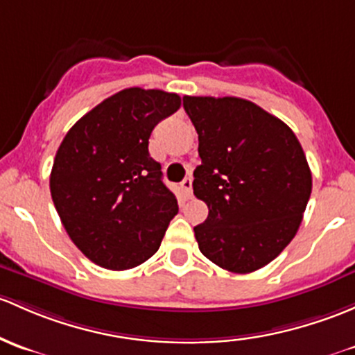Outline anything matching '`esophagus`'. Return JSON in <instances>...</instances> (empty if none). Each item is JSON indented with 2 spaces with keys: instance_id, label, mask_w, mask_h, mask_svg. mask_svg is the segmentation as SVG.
I'll return each instance as SVG.
<instances>
[{
  "instance_id": "esophagus-1",
  "label": "esophagus",
  "mask_w": 355,
  "mask_h": 355,
  "mask_svg": "<svg viewBox=\"0 0 355 355\" xmlns=\"http://www.w3.org/2000/svg\"><path fill=\"white\" fill-rule=\"evenodd\" d=\"M182 190H184V193L187 199L192 197V178H185V180L182 182Z\"/></svg>"
}]
</instances>
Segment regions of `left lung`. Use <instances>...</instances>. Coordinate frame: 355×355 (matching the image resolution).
<instances>
[{"mask_svg":"<svg viewBox=\"0 0 355 355\" xmlns=\"http://www.w3.org/2000/svg\"><path fill=\"white\" fill-rule=\"evenodd\" d=\"M199 134L193 193L209 207L199 250L234 274L270 263L291 243L311 196V171L281 119L236 96H184Z\"/></svg>","mask_w":355,"mask_h":355,"instance_id":"obj_1","label":"left lung"}]
</instances>
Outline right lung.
<instances>
[{
  "instance_id": "add662e5",
  "label": "right lung",
  "mask_w": 355,
  "mask_h": 355,
  "mask_svg": "<svg viewBox=\"0 0 355 355\" xmlns=\"http://www.w3.org/2000/svg\"><path fill=\"white\" fill-rule=\"evenodd\" d=\"M180 105L177 93L125 88L83 115L55 153V211L96 266L125 270L158 252L178 206L148 144L155 125Z\"/></svg>"
}]
</instances>
